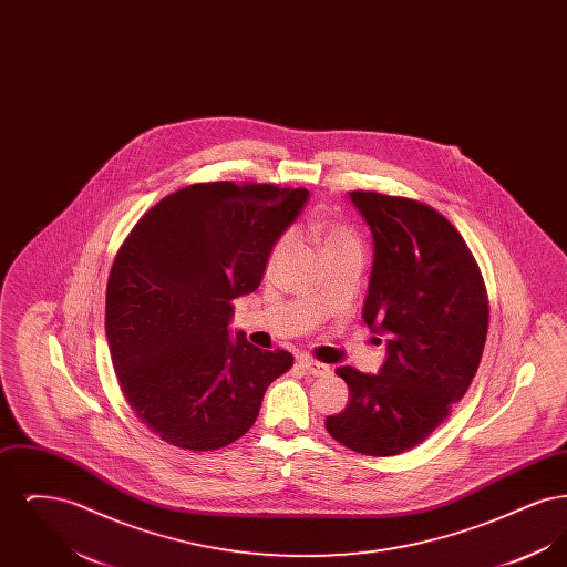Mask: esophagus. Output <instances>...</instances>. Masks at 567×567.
<instances>
[{
    "mask_svg": "<svg viewBox=\"0 0 567 567\" xmlns=\"http://www.w3.org/2000/svg\"><path fill=\"white\" fill-rule=\"evenodd\" d=\"M299 368L310 377H327L329 374V365H324L321 361H315V359H301Z\"/></svg>",
    "mask_w": 567,
    "mask_h": 567,
    "instance_id": "34e87169",
    "label": "esophagus"
}]
</instances>
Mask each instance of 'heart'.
<instances>
[{"label": "heart", "instance_id": "1", "mask_svg": "<svg viewBox=\"0 0 567 567\" xmlns=\"http://www.w3.org/2000/svg\"><path fill=\"white\" fill-rule=\"evenodd\" d=\"M310 231L323 243L324 250L336 248V246H347V244H359L357 234L352 231L349 225H338V223H327V220H315L310 225ZM293 231H282L276 243L271 244L270 255H268V270H274L285 255L291 250L293 246Z\"/></svg>", "mask_w": 567, "mask_h": 567}]
</instances>
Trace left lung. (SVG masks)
<instances>
[{
  "label": "left lung",
  "instance_id": "obj_1",
  "mask_svg": "<svg viewBox=\"0 0 567 567\" xmlns=\"http://www.w3.org/2000/svg\"><path fill=\"white\" fill-rule=\"evenodd\" d=\"M374 236L363 321L386 336L378 374L342 365L351 400L324 427L370 457L425 442L470 389L485 349V278L457 227L430 204L351 190Z\"/></svg>",
  "mask_w": 567,
  "mask_h": 567
}]
</instances>
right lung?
<instances>
[{
	"mask_svg": "<svg viewBox=\"0 0 567 567\" xmlns=\"http://www.w3.org/2000/svg\"><path fill=\"white\" fill-rule=\"evenodd\" d=\"M306 199L301 187L197 183L163 197L121 244L106 287L110 357L127 404L163 442H236L291 370V352L261 351L243 331L234 342L227 324Z\"/></svg>",
	"mask_w": 567,
	"mask_h": 567,
	"instance_id": "1",
	"label": "right lung"
}]
</instances>
